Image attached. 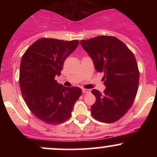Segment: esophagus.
I'll use <instances>...</instances> for the list:
<instances>
[{
  "label": "esophagus",
  "instance_id": "esophagus-1",
  "mask_svg": "<svg viewBox=\"0 0 157 157\" xmlns=\"http://www.w3.org/2000/svg\"><path fill=\"white\" fill-rule=\"evenodd\" d=\"M82 91L84 94H89V93L91 92V90H90V89H82Z\"/></svg>",
  "mask_w": 157,
  "mask_h": 157
}]
</instances>
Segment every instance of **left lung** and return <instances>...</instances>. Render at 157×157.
Returning <instances> with one entry per match:
<instances>
[{"label": "left lung", "mask_w": 157, "mask_h": 157, "mask_svg": "<svg viewBox=\"0 0 157 157\" xmlns=\"http://www.w3.org/2000/svg\"><path fill=\"white\" fill-rule=\"evenodd\" d=\"M80 44L95 69L104 73V92L91 91L96 97L91 114L102 122L117 121L128 111L137 92L140 74L134 54L121 40L111 36L80 40Z\"/></svg>", "instance_id": "1"}]
</instances>
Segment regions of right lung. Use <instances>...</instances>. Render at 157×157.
I'll return each mask as SVG.
<instances>
[{
	"label": "right lung",
	"instance_id": "right-lung-1",
	"mask_svg": "<svg viewBox=\"0 0 157 157\" xmlns=\"http://www.w3.org/2000/svg\"><path fill=\"white\" fill-rule=\"evenodd\" d=\"M79 41L41 38L26 50L20 66V88L27 106L39 120L62 123L71 117L82 90L57 82L63 63L76 49Z\"/></svg>",
	"mask_w": 157,
	"mask_h": 157
}]
</instances>
